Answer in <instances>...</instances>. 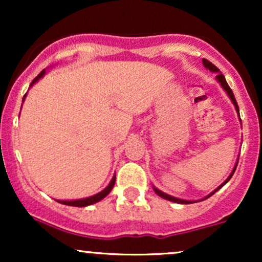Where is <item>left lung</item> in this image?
Wrapping results in <instances>:
<instances>
[{"mask_svg":"<svg viewBox=\"0 0 262 262\" xmlns=\"http://www.w3.org/2000/svg\"><path fill=\"white\" fill-rule=\"evenodd\" d=\"M202 61H203V65H204V68H207V69H208L209 71H212V73H217V74H218L217 76H215V79H217L218 82L221 83V86L223 87V89H224V91L227 92V93H228V96H229V97H230L231 102H233V104H234V106H235V110H236V112H237V116H239V118H240V114H239V106H237V103H236V100H235V97H234V93H233V91H231V89H230V87H229V85H228V83H227V81H225V77H224V75H223V74H221V71H219V69L217 68V66H215V65H213L212 62L208 61V60H207V59H203ZM240 122H242V121H240ZM237 161H239V159H237ZM236 166H237V162H236V164H235V166H234L233 171H231V173H230V175H229V177H228V179L225 180V181H224L223 183H222V185L219 186V187L215 188L214 191L212 192V193H209L208 196H207L206 198H203V200H207V198L212 196V194H214L215 192L218 191V189H221L222 187H223V186L225 185V183H227V182L229 181V180L231 179V176H233V173L235 172V169H236ZM154 191L156 192V194H158V196H160L161 198H164V200L171 201V202H176V203H181V204H189V203H194V201H186V200H181V198H176V197H173V196H170V194L165 193V192L160 191V189H158V188H156V187H154Z\"/></svg>","mask_w":262,"mask_h":262,"instance_id":"1","label":"left lung"}]
</instances>
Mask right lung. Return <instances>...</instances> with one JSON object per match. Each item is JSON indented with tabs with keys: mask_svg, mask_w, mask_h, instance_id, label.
<instances>
[{
	"mask_svg": "<svg viewBox=\"0 0 262 262\" xmlns=\"http://www.w3.org/2000/svg\"><path fill=\"white\" fill-rule=\"evenodd\" d=\"M44 75H45V70L41 71V73L39 74L38 76L35 77V79L32 81L31 86L34 85V83L37 82V81H38L39 79H41V77L44 76ZM26 96H27V93H26L25 96H23V101H25ZM114 182H116V175L113 176L112 180H111L110 185H108L107 187L103 189V191H101L100 193L93 194V196H91V197L82 198V200H75V201H59V200H56V202H59V203H61V204H66V206H73V207H86V206H91V204H93V203L100 202L101 200H103V198L106 197L107 194L110 193L111 191H112V188H113V186H114Z\"/></svg>",
	"mask_w": 262,
	"mask_h": 262,
	"instance_id": "add662e5",
	"label": "right lung"
}]
</instances>
